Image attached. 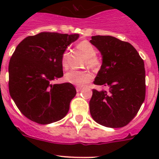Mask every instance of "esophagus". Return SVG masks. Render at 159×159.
I'll use <instances>...</instances> for the list:
<instances>
[{
  "instance_id": "1",
  "label": "esophagus",
  "mask_w": 159,
  "mask_h": 159,
  "mask_svg": "<svg viewBox=\"0 0 159 159\" xmlns=\"http://www.w3.org/2000/svg\"><path fill=\"white\" fill-rule=\"evenodd\" d=\"M82 90V87H76V92H80Z\"/></svg>"
}]
</instances>
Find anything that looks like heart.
I'll return each instance as SVG.
<instances>
[{
  "label": "heart",
  "instance_id": "heart-1",
  "mask_svg": "<svg viewBox=\"0 0 159 159\" xmlns=\"http://www.w3.org/2000/svg\"><path fill=\"white\" fill-rule=\"evenodd\" d=\"M79 48L82 50L87 57L86 64L89 67H93V68H97L99 67L101 64V60L99 57H97L96 49L94 47L92 43H90L88 40H82L78 44ZM67 57H68V49H66L65 51L63 52L62 58H61V63L62 66L64 68H67ZM94 75L91 71L88 70H71L67 71L65 75V79L67 82L71 83L72 84H75L77 86H84L86 84L89 83L90 81L92 80Z\"/></svg>",
  "mask_w": 159,
  "mask_h": 159
}]
</instances>
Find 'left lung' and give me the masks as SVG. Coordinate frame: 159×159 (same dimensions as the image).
Instances as JSON below:
<instances>
[{
	"label": "left lung",
	"instance_id": "1",
	"mask_svg": "<svg viewBox=\"0 0 159 159\" xmlns=\"http://www.w3.org/2000/svg\"><path fill=\"white\" fill-rule=\"evenodd\" d=\"M90 42L102 57L94 84L109 88L108 92L92 90L91 116L104 127H123L134 119L145 99L143 60L130 43L114 36H94Z\"/></svg>",
	"mask_w": 159,
	"mask_h": 159
}]
</instances>
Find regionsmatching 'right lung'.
Here are the masks:
<instances>
[{"label": "right lung", "mask_w": 159, "mask_h": 159, "mask_svg": "<svg viewBox=\"0 0 159 159\" xmlns=\"http://www.w3.org/2000/svg\"><path fill=\"white\" fill-rule=\"evenodd\" d=\"M79 34L40 32L24 39L8 64V89L20 111L39 124L62 119L76 90L70 83L52 84L64 75L63 52Z\"/></svg>", "instance_id": "add662e5"}]
</instances>
